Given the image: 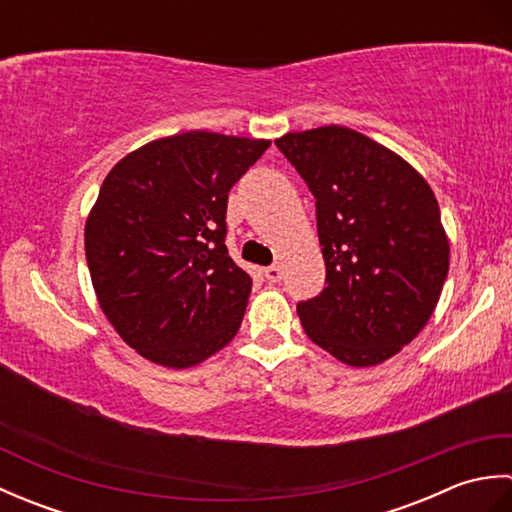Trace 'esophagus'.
Wrapping results in <instances>:
<instances>
[{
    "label": "esophagus",
    "mask_w": 512,
    "mask_h": 512,
    "mask_svg": "<svg viewBox=\"0 0 512 512\" xmlns=\"http://www.w3.org/2000/svg\"><path fill=\"white\" fill-rule=\"evenodd\" d=\"M264 277L270 281V284H277V281L281 279V268L279 266L264 268Z\"/></svg>",
    "instance_id": "esophagus-1"
}]
</instances>
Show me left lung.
Here are the masks:
<instances>
[{
    "label": "left lung",
    "mask_w": 512,
    "mask_h": 512,
    "mask_svg": "<svg viewBox=\"0 0 512 512\" xmlns=\"http://www.w3.org/2000/svg\"><path fill=\"white\" fill-rule=\"evenodd\" d=\"M275 145L317 200L325 288L297 303L303 330L352 367L387 361L427 325L449 273L436 195L354 129L317 127Z\"/></svg>",
    "instance_id": "obj_1"
}]
</instances>
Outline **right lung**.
I'll return each instance as SVG.
<instances>
[{
  "instance_id": "1",
  "label": "right lung",
  "mask_w": 512,
  "mask_h": 512,
  "mask_svg": "<svg viewBox=\"0 0 512 512\" xmlns=\"http://www.w3.org/2000/svg\"><path fill=\"white\" fill-rule=\"evenodd\" d=\"M270 140L160 138L107 173L85 224L105 317L151 363L184 369L233 339L253 279L226 248L228 191Z\"/></svg>"
}]
</instances>
